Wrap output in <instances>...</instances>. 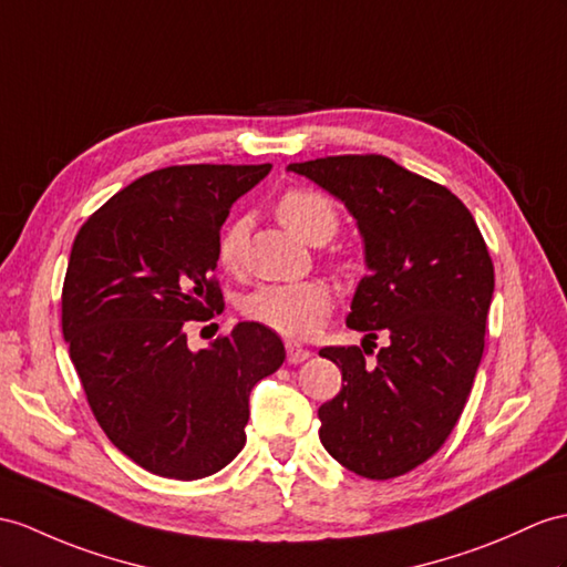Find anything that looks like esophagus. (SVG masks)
I'll return each instance as SVG.
<instances>
[{
	"mask_svg": "<svg viewBox=\"0 0 567 567\" xmlns=\"http://www.w3.org/2000/svg\"><path fill=\"white\" fill-rule=\"evenodd\" d=\"M286 353H288V363H302L310 358V349L300 347L298 341H286Z\"/></svg>",
	"mask_w": 567,
	"mask_h": 567,
	"instance_id": "esophagus-1",
	"label": "esophagus"
}]
</instances>
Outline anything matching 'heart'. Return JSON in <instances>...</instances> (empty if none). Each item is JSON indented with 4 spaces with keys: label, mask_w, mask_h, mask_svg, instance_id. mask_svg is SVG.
<instances>
[{
    "label": "heart",
    "mask_w": 567,
    "mask_h": 567,
    "mask_svg": "<svg viewBox=\"0 0 567 567\" xmlns=\"http://www.w3.org/2000/svg\"><path fill=\"white\" fill-rule=\"evenodd\" d=\"M276 216L293 236L308 243H327L339 228V212L334 202L317 189L293 187L276 202ZM245 224L230 220L220 230L216 243L218 265L236 271L243 261ZM334 308V288L322 279H306L293 284L259 286L243 300V312L252 322L265 324L284 337L306 339L320 331Z\"/></svg>",
    "instance_id": "obj_1"
}]
</instances>
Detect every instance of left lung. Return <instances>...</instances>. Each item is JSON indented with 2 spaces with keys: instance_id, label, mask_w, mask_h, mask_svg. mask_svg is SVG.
Wrapping results in <instances>:
<instances>
[{
  "instance_id": "8db88e82",
  "label": "left lung",
  "mask_w": 567,
  "mask_h": 567,
  "mask_svg": "<svg viewBox=\"0 0 567 567\" xmlns=\"http://www.w3.org/2000/svg\"><path fill=\"white\" fill-rule=\"evenodd\" d=\"M347 204L365 243L368 274L347 324L361 347H327L341 392L322 404L320 440L349 472L394 478L443 447L457 425L483 355L493 261L472 212L433 179L388 156H327L291 163ZM391 343L375 364L364 341Z\"/></svg>"
}]
</instances>
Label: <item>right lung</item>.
I'll return each mask as SVG.
<instances>
[{
	"mask_svg": "<svg viewBox=\"0 0 567 567\" xmlns=\"http://www.w3.org/2000/svg\"><path fill=\"white\" fill-rule=\"evenodd\" d=\"M269 171L171 165L120 189L76 233L62 288L69 355L110 443L156 476L195 481L236 460L250 392L286 358L259 322L199 351L185 334L224 310L220 226Z\"/></svg>",
	"mask_w": 567,
	"mask_h": 567,
	"instance_id": "obj_1",
	"label": "right lung"
}]
</instances>
